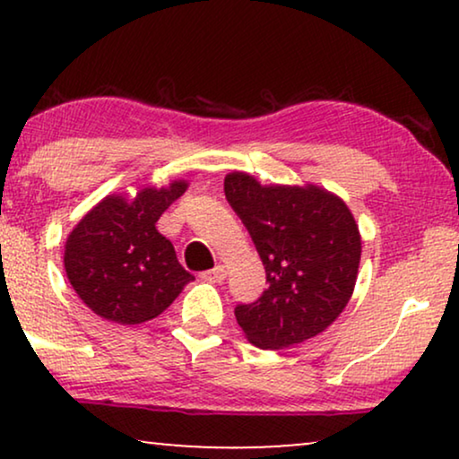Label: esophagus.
<instances>
[{
    "mask_svg": "<svg viewBox=\"0 0 459 459\" xmlns=\"http://www.w3.org/2000/svg\"><path fill=\"white\" fill-rule=\"evenodd\" d=\"M203 278L209 280V281H223L225 278H228V272H225L223 265H217V267L209 269V272H204Z\"/></svg>",
    "mask_w": 459,
    "mask_h": 459,
    "instance_id": "1",
    "label": "esophagus"
}]
</instances>
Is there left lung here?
<instances>
[{
    "mask_svg": "<svg viewBox=\"0 0 459 459\" xmlns=\"http://www.w3.org/2000/svg\"><path fill=\"white\" fill-rule=\"evenodd\" d=\"M225 198L267 273V290L255 303L236 305L238 325L261 349L317 336L355 288L361 238L347 204L316 186L263 187L247 173L225 178Z\"/></svg>",
    "mask_w": 459,
    "mask_h": 459,
    "instance_id": "1",
    "label": "left lung"
}]
</instances>
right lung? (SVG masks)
Instances as JSON below:
<instances>
[{
    "label": "right lung",
    "mask_w": 459,
    "mask_h": 459,
    "mask_svg": "<svg viewBox=\"0 0 459 459\" xmlns=\"http://www.w3.org/2000/svg\"><path fill=\"white\" fill-rule=\"evenodd\" d=\"M146 187L125 200L108 196L87 212L66 240L65 267L79 299L108 322L134 325L160 316L194 280L156 221L186 192Z\"/></svg>",
    "instance_id": "add662e5"
}]
</instances>
